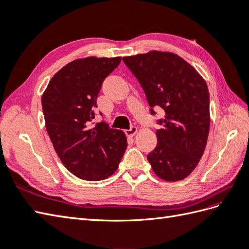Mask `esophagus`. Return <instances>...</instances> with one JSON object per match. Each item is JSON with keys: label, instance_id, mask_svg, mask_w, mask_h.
<instances>
[{"label": "esophagus", "instance_id": "obj_1", "mask_svg": "<svg viewBox=\"0 0 249 249\" xmlns=\"http://www.w3.org/2000/svg\"><path fill=\"white\" fill-rule=\"evenodd\" d=\"M137 130H138V129H137L136 126H131L129 129L125 130V134H126V136H127V137H133L137 133Z\"/></svg>", "mask_w": 249, "mask_h": 249}]
</instances>
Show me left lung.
<instances>
[{
    "mask_svg": "<svg viewBox=\"0 0 249 249\" xmlns=\"http://www.w3.org/2000/svg\"><path fill=\"white\" fill-rule=\"evenodd\" d=\"M151 107L165 111L157 145L147 155L153 171L168 182L187 178L202 157L210 130L208 86L195 68L171 52L151 51L123 57Z\"/></svg>",
    "mask_w": 249,
    "mask_h": 249,
    "instance_id": "1",
    "label": "left lung"
}]
</instances>
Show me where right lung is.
<instances>
[{
  "mask_svg": "<svg viewBox=\"0 0 249 249\" xmlns=\"http://www.w3.org/2000/svg\"><path fill=\"white\" fill-rule=\"evenodd\" d=\"M120 63V56L72 61L52 77L41 97L47 133L57 156L68 171L86 181L113 174L127 147L122 130L105 121L93 126L100 88Z\"/></svg>",
  "mask_w": 249,
  "mask_h": 249,
  "instance_id": "1",
  "label": "right lung"
}]
</instances>
